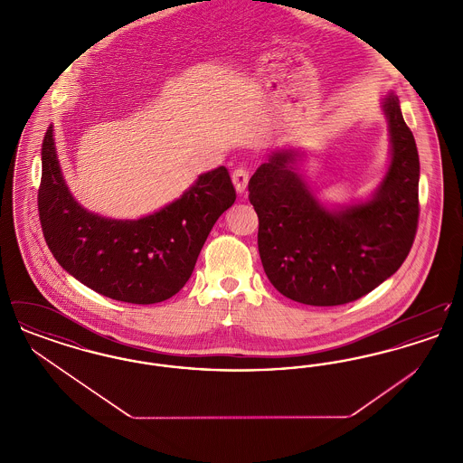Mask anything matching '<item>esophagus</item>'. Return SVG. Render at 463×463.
I'll return each mask as SVG.
<instances>
[{
	"mask_svg": "<svg viewBox=\"0 0 463 463\" xmlns=\"http://www.w3.org/2000/svg\"><path fill=\"white\" fill-rule=\"evenodd\" d=\"M248 170L246 168H236L234 170V174H232V184H234V187H236V191L240 193V194H244L246 193V187H248Z\"/></svg>",
	"mask_w": 463,
	"mask_h": 463,
	"instance_id": "esophagus-1",
	"label": "esophagus"
}]
</instances>
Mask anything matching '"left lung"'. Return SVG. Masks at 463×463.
<instances>
[{"instance_id": "1", "label": "left lung", "mask_w": 463, "mask_h": 463, "mask_svg": "<svg viewBox=\"0 0 463 463\" xmlns=\"http://www.w3.org/2000/svg\"><path fill=\"white\" fill-rule=\"evenodd\" d=\"M391 161L364 201L328 208L310 189L298 149H278L250 178L259 215V253L272 287L317 307L349 304L406 260L419 223L420 161L396 93L382 99Z\"/></svg>"}]
</instances>
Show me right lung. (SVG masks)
<instances>
[{
	"instance_id": "1",
	"label": "right lung",
	"mask_w": 463,
	"mask_h": 463,
	"mask_svg": "<svg viewBox=\"0 0 463 463\" xmlns=\"http://www.w3.org/2000/svg\"><path fill=\"white\" fill-rule=\"evenodd\" d=\"M234 201L229 172L219 166L151 215L137 221L102 217L71 194L53 127L44 133L38 194L44 241L72 278L112 300L147 306L178 293L212 227Z\"/></svg>"
}]
</instances>
